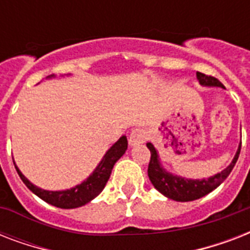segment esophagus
<instances>
[{
    "mask_svg": "<svg viewBox=\"0 0 250 250\" xmlns=\"http://www.w3.org/2000/svg\"><path fill=\"white\" fill-rule=\"evenodd\" d=\"M145 140V131L141 128H135L132 132L129 133L128 143L131 146H135V145L141 144L143 141Z\"/></svg>",
    "mask_w": 250,
    "mask_h": 250,
    "instance_id": "34e87169",
    "label": "esophagus"
}]
</instances>
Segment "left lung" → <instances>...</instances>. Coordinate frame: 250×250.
Instances as JSON below:
<instances>
[{"mask_svg": "<svg viewBox=\"0 0 250 250\" xmlns=\"http://www.w3.org/2000/svg\"><path fill=\"white\" fill-rule=\"evenodd\" d=\"M198 83L204 86H221L225 88L223 84L218 79L213 78V76H208L205 74L197 72ZM146 146L150 150V162L148 166V176L150 179V182L154 186L160 193L166 196L167 198H171L174 201L187 202L193 201L197 198H201L210 193L211 190H214L217 187H219L222 183L225 182L226 178L231 174L233 166L236 164L239 154H240L241 149V141L237 152L233 157L232 162L226 167L225 170H222L221 172L213 175L208 179H187L179 175H174L168 172V171L162 166L160 160V154L157 152V149L154 148V145L152 143H146Z\"/></svg>", "mask_w": 250, "mask_h": 250, "instance_id": "1", "label": "left lung"}]
</instances>
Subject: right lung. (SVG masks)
I'll use <instances>...</instances> for the list:
<instances>
[{"instance_id":"1","label":"right lung","mask_w":250,"mask_h":250,"mask_svg":"<svg viewBox=\"0 0 250 250\" xmlns=\"http://www.w3.org/2000/svg\"><path fill=\"white\" fill-rule=\"evenodd\" d=\"M48 78H54V75H50ZM127 137L122 136L111 148L105 153V156L100 161V164L94 168L93 172L88 178L82 182L78 186L72 187L70 189L64 190H46L42 188H39L37 186L32 184L24 175L21 174V171L18 168L15 164V168L18 171V175L21 176L27 188L31 192L36 194L37 197L44 200L50 205L61 208V209H75L80 206L85 205L90 202L94 197H97L101 193L102 189L105 188L106 183L109 180L111 170L114 165L127 150Z\"/></svg>"}]
</instances>
